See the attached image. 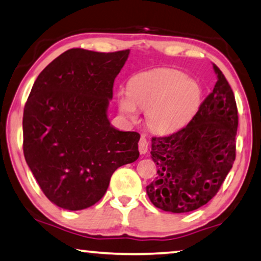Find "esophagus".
I'll return each mask as SVG.
<instances>
[{"label":"esophagus","mask_w":261,"mask_h":261,"mask_svg":"<svg viewBox=\"0 0 261 261\" xmlns=\"http://www.w3.org/2000/svg\"><path fill=\"white\" fill-rule=\"evenodd\" d=\"M139 151L140 154H146L148 151V141L143 138V136L139 141Z\"/></svg>","instance_id":"esophagus-1"}]
</instances>
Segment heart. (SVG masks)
I'll return each mask as SVG.
<instances>
[{
	"instance_id": "b5f03b06",
	"label": "heart",
	"mask_w": 261,
	"mask_h": 261,
	"mask_svg": "<svg viewBox=\"0 0 261 261\" xmlns=\"http://www.w3.org/2000/svg\"><path fill=\"white\" fill-rule=\"evenodd\" d=\"M120 113L130 121L138 119V108L146 112L148 127L158 134H172L189 123L199 110L202 91L183 72L159 67L134 74L128 92L117 94Z\"/></svg>"
}]
</instances>
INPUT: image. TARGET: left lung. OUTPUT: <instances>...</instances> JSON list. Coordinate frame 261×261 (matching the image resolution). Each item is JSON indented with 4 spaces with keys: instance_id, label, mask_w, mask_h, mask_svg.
<instances>
[{
    "instance_id": "8db88e82",
    "label": "left lung",
    "mask_w": 261,
    "mask_h": 261,
    "mask_svg": "<svg viewBox=\"0 0 261 261\" xmlns=\"http://www.w3.org/2000/svg\"><path fill=\"white\" fill-rule=\"evenodd\" d=\"M217 82L188 125L151 139L158 176L146 190L163 211L184 214L205 205L217 194L236 159L238 111L230 84L214 64Z\"/></svg>"
}]
</instances>
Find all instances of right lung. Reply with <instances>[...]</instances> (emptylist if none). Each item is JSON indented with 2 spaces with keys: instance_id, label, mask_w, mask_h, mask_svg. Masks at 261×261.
Masks as SVG:
<instances>
[{
  "instance_id": "1",
  "label": "right lung",
  "mask_w": 261,
  "mask_h": 261,
  "mask_svg": "<svg viewBox=\"0 0 261 261\" xmlns=\"http://www.w3.org/2000/svg\"><path fill=\"white\" fill-rule=\"evenodd\" d=\"M129 50L71 49L36 79L24 106V158L44 195L63 209L90 207L101 199L111 176L138 160L136 132L111 125L113 84Z\"/></svg>"
}]
</instances>
